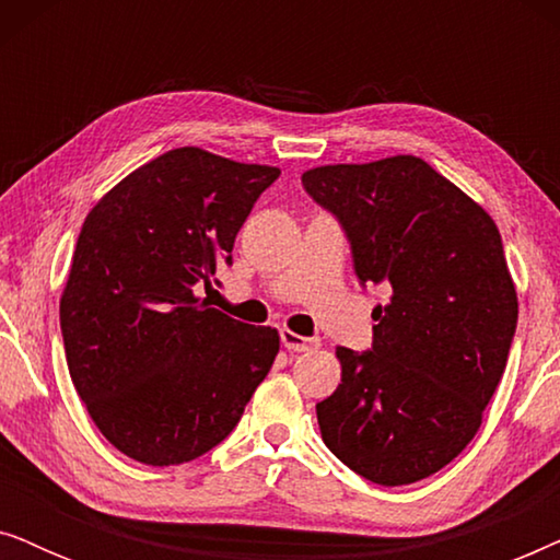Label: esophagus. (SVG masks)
I'll return each instance as SVG.
<instances>
[{"mask_svg": "<svg viewBox=\"0 0 560 560\" xmlns=\"http://www.w3.org/2000/svg\"><path fill=\"white\" fill-rule=\"evenodd\" d=\"M280 341L288 351H313V349H318V343H320L316 336H298L293 331H288V328H282L280 331Z\"/></svg>", "mask_w": 560, "mask_h": 560, "instance_id": "34e87169", "label": "esophagus"}]
</instances>
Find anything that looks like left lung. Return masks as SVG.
<instances>
[{
	"label": "left lung",
	"mask_w": 560,
	"mask_h": 560,
	"mask_svg": "<svg viewBox=\"0 0 560 560\" xmlns=\"http://www.w3.org/2000/svg\"><path fill=\"white\" fill-rule=\"evenodd\" d=\"M303 188L347 234L359 285H387L372 347L336 349L341 385L316 405L331 454L382 487L462 454L500 385L517 328L502 236L425 160L324 165Z\"/></svg>",
	"instance_id": "8db88e82"
}]
</instances>
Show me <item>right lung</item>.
Returning a JSON list of instances; mask_svg holds the SVG:
<instances>
[{
	"mask_svg": "<svg viewBox=\"0 0 560 560\" xmlns=\"http://www.w3.org/2000/svg\"><path fill=\"white\" fill-rule=\"evenodd\" d=\"M278 175L178 148L83 221L60 298L68 372L104 439L135 462L173 466L219 446L270 372L278 331L196 290L232 265L236 232Z\"/></svg>",
	"mask_w": 560,
	"mask_h": 560,
	"instance_id": "right-lung-1",
	"label": "right lung"
}]
</instances>
